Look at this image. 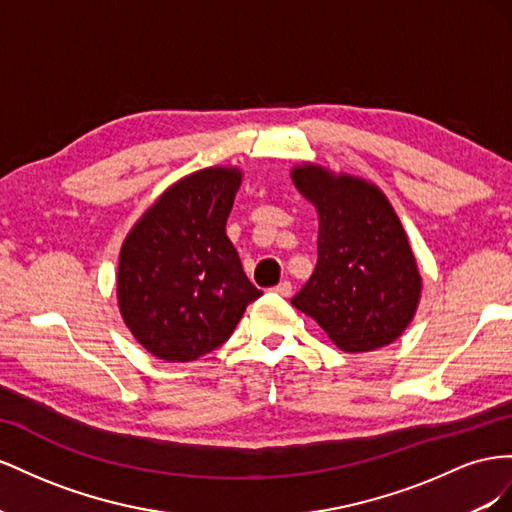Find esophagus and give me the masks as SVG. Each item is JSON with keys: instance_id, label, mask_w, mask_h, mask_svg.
Here are the masks:
<instances>
[{"instance_id": "34e87169", "label": "esophagus", "mask_w": 512, "mask_h": 512, "mask_svg": "<svg viewBox=\"0 0 512 512\" xmlns=\"http://www.w3.org/2000/svg\"><path fill=\"white\" fill-rule=\"evenodd\" d=\"M274 291H276V294H281V296H291V283L289 281H281L279 285H276L274 287Z\"/></svg>"}]
</instances>
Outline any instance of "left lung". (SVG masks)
Wrapping results in <instances>:
<instances>
[{"instance_id": "1", "label": "left lung", "mask_w": 512, "mask_h": 512, "mask_svg": "<svg viewBox=\"0 0 512 512\" xmlns=\"http://www.w3.org/2000/svg\"><path fill=\"white\" fill-rule=\"evenodd\" d=\"M319 212L317 266L291 304L343 352H373L410 324L420 298L416 259L377 186L317 165L291 171Z\"/></svg>"}]
</instances>
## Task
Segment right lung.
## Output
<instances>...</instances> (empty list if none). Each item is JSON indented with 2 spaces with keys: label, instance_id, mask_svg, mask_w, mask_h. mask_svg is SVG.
<instances>
[{
  "label": "right lung",
  "instance_id": "right-lung-1",
  "mask_svg": "<svg viewBox=\"0 0 512 512\" xmlns=\"http://www.w3.org/2000/svg\"><path fill=\"white\" fill-rule=\"evenodd\" d=\"M238 169L210 167L163 193L128 233L118 300L135 339L160 360L188 362L221 347L264 291L227 238Z\"/></svg>",
  "mask_w": 512,
  "mask_h": 512
}]
</instances>
